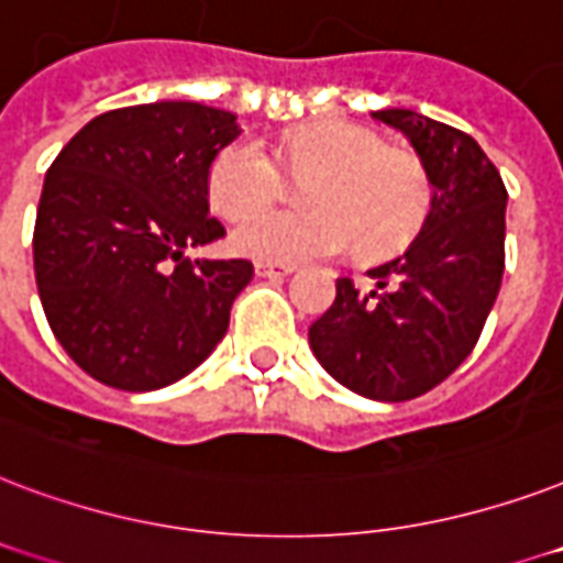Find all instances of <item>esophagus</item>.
Instances as JSON below:
<instances>
[{"instance_id":"esophagus-1","label":"esophagus","mask_w":563,"mask_h":563,"mask_svg":"<svg viewBox=\"0 0 563 563\" xmlns=\"http://www.w3.org/2000/svg\"><path fill=\"white\" fill-rule=\"evenodd\" d=\"M296 267H290V264H269V261H258L255 264V273H258L261 278H285L290 276Z\"/></svg>"}]
</instances>
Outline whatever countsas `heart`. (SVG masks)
Listing matches in <instances>:
<instances>
[{
  "mask_svg": "<svg viewBox=\"0 0 563 563\" xmlns=\"http://www.w3.org/2000/svg\"><path fill=\"white\" fill-rule=\"evenodd\" d=\"M290 173H317L305 185L313 211H255L282 190L273 152L255 137H238L208 169V199L222 217L243 218L232 232L241 255L278 264L329 258L350 243L361 255H385L402 246L429 208L420 164L385 150L376 132L346 120H320L296 129L282 146Z\"/></svg>",
  "mask_w": 563,
  "mask_h": 563,
  "instance_id": "1",
  "label": "heart"
}]
</instances>
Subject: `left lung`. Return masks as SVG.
<instances>
[{
    "label": "left lung",
    "mask_w": 563,
    "mask_h": 563,
    "mask_svg": "<svg viewBox=\"0 0 563 563\" xmlns=\"http://www.w3.org/2000/svg\"><path fill=\"white\" fill-rule=\"evenodd\" d=\"M373 120L413 146L431 187L429 213L399 255L369 269V290L338 278L308 343L352 394L405 402L440 385L476 346L503 285L508 190L470 134L405 108L373 111Z\"/></svg>",
    "instance_id": "obj_1"
}]
</instances>
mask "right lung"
Returning a JSON list of instances; mask_svg holds the SVG:
<instances>
[{
  "mask_svg": "<svg viewBox=\"0 0 563 563\" xmlns=\"http://www.w3.org/2000/svg\"><path fill=\"white\" fill-rule=\"evenodd\" d=\"M238 137L232 111L167 99L93 117L52 161L34 278L55 338L96 382L158 390L225 338L252 264L185 252L225 234L208 169Z\"/></svg>",
  "mask_w": 563,
  "mask_h": 563,
  "instance_id": "1",
  "label": "right lung"
}]
</instances>
